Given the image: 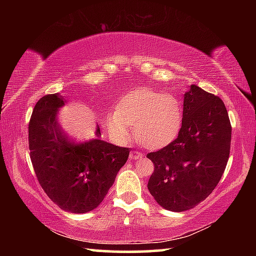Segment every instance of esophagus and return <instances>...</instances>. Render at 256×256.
Listing matches in <instances>:
<instances>
[{
    "label": "esophagus",
    "instance_id": "1",
    "mask_svg": "<svg viewBox=\"0 0 256 256\" xmlns=\"http://www.w3.org/2000/svg\"><path fill=\"white\" fill-rule=\"evenodd\" d=\"M142 157H144V154H142V152H140V151L133 150V151H131V154H130V158L131 159H138Z\"/></svg>",
    "mask_w": 256,
    "mask_h": 256
}]
</instances>
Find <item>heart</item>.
Returning a JSON list of instances; mask_svg holds the SVG:
<instances>
[{
  "label": "heart",
  "mask_w": 256,
  "mask_h": 256,
  "mask_svg": "<svg viewBox=\"0 0 256 256\" xmlns=\"http://www.w3.org/2000/svg\"><path fill=\"white\" fill-rule=\"evenodd\" d=\"M107 130L120 141H125L134 125V136L146 148L167 146L180 133L183 110L172 94L142 88L124 94L105 118Z\"/></svg>",
  "instance_id": "b5f03b06"
}]
</instances>
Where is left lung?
I'll list each match as a JSON object with an SVG mask.
<instances>
[{"label":"left lung","instance_id":"obj_1","mask_svg":"<svg viewBox=\"0 0 256 256\" xmlns=\"http://www.w3.org/2000/svg\"><path fill=\"white\" fill-rule=\"evenodd\" d=\"M178 136L146 154L154 164L148 190L159 206L190 210L210 196L226 170L232 125L224 102L192 84L184 94Z\"/></svg>","mask_w":256,"mask_h":256}]
</instances>
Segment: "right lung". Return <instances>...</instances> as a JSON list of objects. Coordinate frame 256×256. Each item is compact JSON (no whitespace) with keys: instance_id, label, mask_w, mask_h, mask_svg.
<instances>
[{"instance_id":"1","label":"right lung","mask_w":256,"mask_h":256,"mask_svg":"<svg viewBox=\"0 0 256 256\" xmlns=\"http://www.w3.org/2000/svg\"><path fill=\"white\" fill-rule=\"evenodd\" d=\"M63 105L58 94L37 102L28 128L30 159L42 188L55 204L72 214H86L105 198L130 148L100 140L99 126L97 138L76 144L56 120Z\"/></svg>"}]
</instances>
